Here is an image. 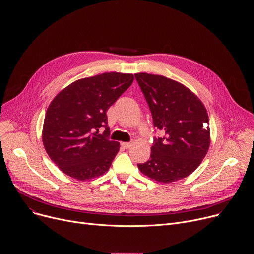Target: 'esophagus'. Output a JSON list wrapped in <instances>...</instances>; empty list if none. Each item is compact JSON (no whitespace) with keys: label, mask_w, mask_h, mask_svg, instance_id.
<instances>
[{"label":"esophagus","mask_w":254,"mask_h":254,"mask_svg":"<svg viewBox=\"0 0 254 254\" xmlns=\"http://www.w3.org/2000/svg\"><path fill=\"white\" fill-rule=\"evenodd\" d=\"M122 146H123L125 149H128V148L131 146V142H122Z\"/></svg>","instance_id":"obj_1"}]
</instances>
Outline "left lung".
<instances>
[{"label":"left lung","mask_w":254,"mask_h":254,"mask_svg":"<svg viewBox=\"0 0 254 254\" xmlns=\"http://www.w3.org/2000/svg\"><path fill=\"white\" fill-rule=\"evenodd\" d=\"M134 76L149 104L154 127L163 133L154 138L150 160L137 164L138 170L161 183L188 177L210 146L204 104L189 88L173 79L148 73Z\"/></svg>","instance_id":"obj_1"}]
</instances>
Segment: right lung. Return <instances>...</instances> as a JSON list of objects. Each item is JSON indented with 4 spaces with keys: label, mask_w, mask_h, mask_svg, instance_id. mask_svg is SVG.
<instances>
[{
    "label": "right lung",
    "mask_w": 254,
    "mask_h": 254,
    "mask_svg": "<svg viewBox=\"0 0 254 254\" xmlns=\"http://www.w3.org/2000/svg\"><path fill=\"white\" fill-rule=\"evenodd\" d=\"M133 79L132 74L105 72L74 81L51 101L42 140L46 153L64 174L86 181L110 170L120 143L108 137L106 112ZM102 126L106 130L99 134Z\"/></svg>",
    "instance_id": "add662e5"
}]
</instances>
